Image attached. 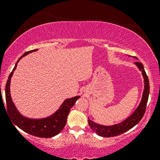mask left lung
I'll return each mask as SVG.
<instances>
[{"instance_id": "1", "label": "left lung", "mask_w": 160, "mask_h": 160, "mask_svg": "<svg viewBox=\"0 0 160 160\" xmlns=\"http://www.w3.org/2000/svg\"><path fill=\"white\" fill-rule=\"evenodd\" d=\"M135 65L138 66L139 70H141L144 79V89L140 104H139L137 109L135 110V111L129 117H128L123 122L118 124L113 125V126H102V125L95 123V122L89 119V125L92 128V130L93 132H95L99 136L109 138L117 136V135H121V134L126 132L128 130H129L130 128L134 127L135 125L138 123L141 119H142L143 116L144 115L150 92L149 80H148V75H147L146 72H145L143 64L141 62H135Z\"/></svg>"}]
</instances>
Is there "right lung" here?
Returning <instances> with one entry per match:
<instances>
[{"label":"right lung","instance_id":"right-lung-1","mask_svg":"<svg viewBox=\"0 0 160 160\" xmlns=\"http://www.w3.org/2000/svg\"><path fill=\"white\" fill-rule=\"evenodd\" d=\"M36 50L38 49H34V50H31L24 53L23 56L20 57L19 59L16 63L15 67L9 76L6 83V89H5L7 111L10 118L12 121V123L17 126L25 132L39 138H51L61 132L62 130L65 127L70 110L74 105L75 102L80 98V96H75L74 98L66 99L56 113L47 118L34 120V119L27 118V117H23L22 115L20 114L11 98L10 91V80L12 74H13V71L16 69L18 62L19 61L20 58L26 56L28 53L34 52Z\"/></svg>","mask_w":160,"mask_h":160}]
</instances>
